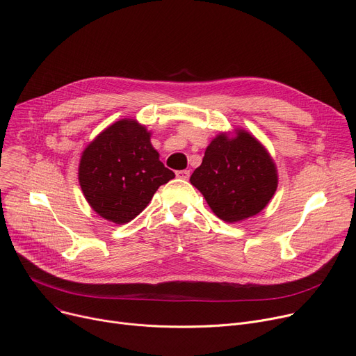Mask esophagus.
<instances>
[{
	"label": "esophagus",
	"instance_id": "1",
	"mask_svg": "<svg viewBox=\"0 0 356 356\" xmlns=\"http://www.w3.org/2000/svg\"><path fill=\"white\" fill-rule=\"evenodd\" d=\"M176 176H177L179 179L188 180V179L191 177V172H189V170H179V172H176Z\"/></svg>",
	"mask_w": 356,
	"mask_h": 356
}]
</instances>
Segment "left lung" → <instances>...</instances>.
<instances>
[{"label":"left lung","mask_w":356,"mask_h":356,"mask_svg":"<svg viewBox=\"0 0 356 356\" xmlns=\"http://www.w3.org/2000/svg\"><path fill=\"white\" fill-rule=\"evenodd\" d=\"M191 183L219 219L234 223L267 207L278 175L267 148L248 131L236 128L234 134L219 133L211 141Z\"/></svg>","instance_id":"obj_1"}]
</instances>
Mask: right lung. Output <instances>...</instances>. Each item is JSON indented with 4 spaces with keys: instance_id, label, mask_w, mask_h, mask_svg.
<instances>
[{
    "instance_id": "add662e5",
    "label": "right lung",
    "mask_w": 356,
    "mask_h": 356,
    "mask_svg": "<svg viewBox=\"0 0 356 356\" xmlns=\"http://www.w3.org/2000/svg\"><path fill=\"white\" fill-rule=\"evenodd\" d=\"M149 138L145 125L124 118L82 152L78 177L83 196L99 216L117 225L140 215L160 186L175 177Z\"/></svg>"
}]
</instances>
